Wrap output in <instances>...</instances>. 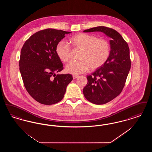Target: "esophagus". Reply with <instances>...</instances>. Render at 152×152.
I'll use <instances>...</instances> for the list:
<instances>
[{
  "label": "esophagus",
  "instance_id": "34e87169",
  "mask_svg": "<svg viewBox=\"0 0 152 152\" xmlns=\"http://www.w3.org/2000/svg\"><path fill=\"white\" fill-rule=\"evenodd\" d=\"M77 77V76H76V75H73V79H76Z\"/></svg>",
  "mask_w": 152,
  "mask_h": 152
}]
</instances>
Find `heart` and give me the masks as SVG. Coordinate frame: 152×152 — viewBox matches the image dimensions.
Returning a JSON list of instances; mask_svg holds the SVG:
<instances>
[{
    "label": "heart",
    "instance_id": "heart-1",
    "mask_svg": "<svg viewBox=\"0 0 152 152\" xmlns=\"http://www.w3.org/2000/svg\"><path fill=\"white\" fill-rule=\"evenodd\" d=\"M73 48L80 50L79 60L71 61L65 66V71L75 75L91 70H96L104 65L110 53L108 42L104 39H99L93 35L81 33L70 39ZM56 53L59 59L66 62L71 57V48L65 42H58L55 48Z\"/></svg>",
    "mask_w": 152,
    "mask_h": 152
}]
</instances>
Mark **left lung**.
Instances as JSON below:
<instances>
[{"label":"left lung","instance_id":"8db88e82","mask_svg":"<svg viewBox=\"0 0 152 152\" xmlns=\"http://www.w3.org/2000/svg\"><path fill=\"white\" fill-rule=\"evenodd\" d=\"M101 32L110 37V53L106 63L87 75L83 94L87 100L97 105L104 104L121 94L130 71L131 60L127 42L115 29L99 26L84 30L85 32Z\"/></svg>","mask_w":152,"mask_h":152}]
</instances>
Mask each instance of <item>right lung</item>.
Instances as JSON below:
<instances>
[{
	"label": "right lung",
	"mask_w": 152,
	"mask_h": 152,
	"mask_svg": "<svg viewBox=\"0 0 152 152\" xmlns=\"http://www.w3.org/2000/svg\"><path fill=\"white\" fill-rule=\"evenodd\" d=\"M69 33L53 28L42 29L23 45L19 65L24 86L40 104L52 105L61 101L66 86L72 80L71 74H55L63 69L55 52L56 46Z\"/></svg>",
	"instance_id": "1"
}]
</instances>
